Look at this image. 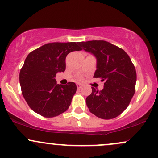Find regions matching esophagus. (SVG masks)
I'll return each mask as SVG.
<instances>
[{
  "label": "esophagus",
  "instance_id": "esophagus-1",
  "mask_svg": "<svg viewBox=\"0 0 158 158\" xmlns=\"http://www.w3.org/2000/svg\"><path fill=\"white\" fill-rule=\"evenodd\" d=\"M77 88L78 89H80V88H81V87H82V85H81L80 83H77Z\"/></svg>",
  "mask_w": 158,
  "mask_h": 158
}]
</instances>
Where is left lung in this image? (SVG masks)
I'll return each instance as SVG.
<instances>
[{
	"label": "left lung",
	"mask_w": 158,
	"mask_h": 158,
	"mask_svg": "<svg viewBox=\"0 0 158 158\" xmlns=\"http://www.w3.org/2000/svg\"><path fill=\"white\" fill-rule=\"evenodd\" d=\"M81 50L97 58L94 78L104 81V88L86 98L90 113L104 119H114L126 109L135 92L137 73L131 59L123 49L102 40L78 42Z\"/></svg>",
	"instance_id": "left-lung-1"
}]
</instances>
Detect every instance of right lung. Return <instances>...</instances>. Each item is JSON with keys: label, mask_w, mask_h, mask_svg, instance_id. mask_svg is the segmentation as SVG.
<instances>
[{"label": "right lung", "mask_w": 158, "mask_h": 158, "mask_svg": "<svg viewBox=\"0 0 158 158\" xmlns=\"http://www.w3.org/2000/svg\"><path fill=\"white\" fill-rule=\"evenodd\" d=\"M81 50L78 42H53L29 53L20 71L19 80L23 97L33 111L50 118L68 109L77 85L74 82L59 85L55 77L58 72L65 70L68 54Z\"/></svg>", "instance_id": "1"}]
</instances>
